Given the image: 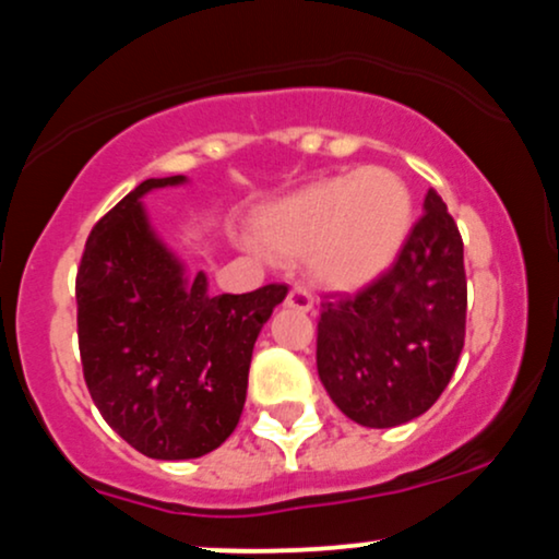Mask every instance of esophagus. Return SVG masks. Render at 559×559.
I'll return each instance as SVG.
<instances>
[{
    "mask_svg": "<svg viewBox=\"0 0 559 559\" xmlns=\"http://www.w3.org/2000/svg\"><path fill=\"white\" fill-rule=\"evenodd\" d=\"M287 306L296 311H311L314 309V298H311L309 290H304V287H293L290 293H287Z\"/></svg>",
    "mask_w": 559,
    "mask_h": 559,
    "instance_id": "obj_1",
    "label": "esophagus"
}]
</instances>
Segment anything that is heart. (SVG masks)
I'll list each match as a JSON object with an SVG mask.
<instances>
[{
    "label": "heart",
    "mask_w": 559,
    "mask_h": 559,
    "mask_svg": "<svg viewBox=\"0 0 559 559\" xmlns=\"http://www.w3.org/2000/svg\"><path fill=\"white\" fill-rule=\"evenodd\" d=\"M413 226V197L397 173L359 167L322 178L255 215L269 255L306 258V272L328 290L354 293L392 269Z\"/></svg>",
    "instance_id": "heart-1"
}]
</instances>
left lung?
Listing matches in <instances>:
<instances>
[{"mask_svg": "<svg viewBox=\"0 0 559 559\" xmlns=\"http://www.w3.org/2000/svg\"><path fill=\"white\" fill-rule=\"evenodd\" d=\"M464 330V242L429 189L394 266L357 296L322 304L317 373L352 421L370 429L407 424L445 392Z\"/></svg>", "mask_w": 559, "mask_h": 559, "instance_id": "obj_1", "label": "left lung"}]
</instances>
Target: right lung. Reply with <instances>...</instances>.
Listing matches in <instances>:
<instances>
[{
	"instance_id": "1",
	"label": "right lung",
	"mask_w": 559,
	"mask_h": 559,
	"mask_svg": "<svg viewBox=\"0 0 559 559\" xmlns=\"http://www.w3.org/2000/svg\"><path fill=\"white\" fill-rule=\"evenodd\" d=\"M148 178L90 231L76 272L85 381L106 424L157 461L200 459L237 429L261 328L287 285L213 296L148 221Z\"/></svg>"
}]
</instances>
